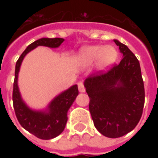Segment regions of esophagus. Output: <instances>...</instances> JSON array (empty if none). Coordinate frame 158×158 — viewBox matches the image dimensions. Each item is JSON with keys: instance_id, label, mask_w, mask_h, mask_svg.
<instances>
[{"instance_id": "esophagus-1", "label": "esophagus", "mask_w": 158, "mask_h": 158, "mask_svg": "<svg viewBox=\"0 0 158 158\" xmlns=\"http://www.w3.org/2000/svg\"><path fill=\"white\" fill-rule=\"evenodd\" d=\"M78 89L80 92H85V88H84V85H83L82 82H78Z\"/></svg>"}]
</instances>
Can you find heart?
I'll return each mask as SVG.
<instances>
[{"mask_svg":"<svg viewBox=\"0 0 158 158\" xmlns=\"http://www.w3.org/2000/svg\"><path fill=\"white\" fill-rule=\"evenodd\" d=\"M118 52L113 46H91L83 47L79 52L78 60L83 66H90L98 62L100 69H106L115 62Z\"/></svg>","mask_w":158,"mask_h":158,"instance_id":"heart-1","label":"heart"}]
</instances>
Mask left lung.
I'll list each match as a JSON object with an SVG mask.
<instances>
[{
	"label": "left lung",
	"instance_id": "obj_1",
	"mask_svg": "<svg viewBox=\"0 0 158 158\" xmlns=\"http://www.w3.org/2000/svg\"><path fill=\"white\" fill-rule=\"evenodd\" d=\"M114 42L123 54L119 64L106 73L96 72L84 81L94 126L109 138L123 136L136 127L145 98L139 60L126 45Z\"/></svg>",
	"mask_w": 158,
	"mask_h": 158
}]
</instances>
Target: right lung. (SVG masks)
I'll use <instances>...</instances> for the list:
<instances>
[{"label":"right lung","instance_id":"right-lung-1","mask_svg":"<svg viewBox=\"0 0 158 158\" xmlns=\"http://www.w3.org/2000/svg\"><path fill=\"white\" fill-rule=\"evenodd\" d=\"M60 38H43L34 41L23 51L15 64V80L13 85V106L15 116L22 127L40 139L50 140L63 132L68 121V111L78 95V88L75 84L54 98L46 111H34L29 108L22 99L17 85L18 73L22 61L28 52L39 46L56 48L63 43Z\"/></svg>","mask_w":158,"mask_h":158}]
</instances>
